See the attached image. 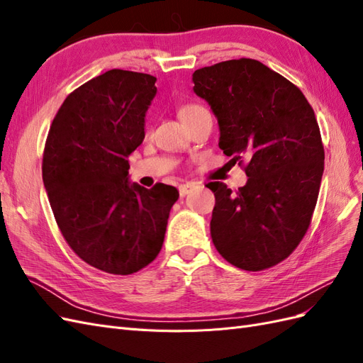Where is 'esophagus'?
I'll return each mask as SVG.
<instances>
[{
    "instance_id": "1",
    "label": "esophagus",
    "mask_w": 363,
    "mask_h": 363,
    "mask_svg": "<svg viewBox=\"0 0 363 363\" xmlns=\"http://www.w3.org/2000/svg\"><path fill=\"white\" fill-rule=\"evenodd\" d=\"M194 188H195V184H194V183H183V184H180V186H179L180 196L188 195Z\"/></svg>"
}]
</instances>
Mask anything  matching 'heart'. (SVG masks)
<instances>
[{
    "instance_id": "b5f03b06",
    "label": "heart",
    "mask_w": 363,
    "mask_h": 363,
    "mask_svg": "<svg viewBox=\"0 0 363 363\" xmlns=\"http://www.w3.org/2000/svg\"><path fill=\"white\" fill-rule=\"evenodd\" d=\"M201 108H203V107H200V106H195V104H186V106L180 107L179 115H180V118H182L183 123H186V121H188L191 116H194L196 112H200Z\"/></svg>"
}]
</instances>
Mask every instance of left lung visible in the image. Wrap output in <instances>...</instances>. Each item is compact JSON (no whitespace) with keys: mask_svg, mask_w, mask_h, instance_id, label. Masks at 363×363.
<instances>
[{"mask_svg":"<svg viewBox=\"0 0 363 363\" xmlns=\"http://www.w3.org/2000/svg\"><path fill=\"white\" fill-rule=\"evenodd\" d=\"M192 82L218 119L219 148L248 160L238 192L207 184L213 245L240 269L277 265L306 235L320 194L324 147L313 108L298 87L252 59L196 69Z\"/></svg>","mask_w":363,"mask_h":363,"instance_id":"obj_1","label":"left lung"}]
</instances>
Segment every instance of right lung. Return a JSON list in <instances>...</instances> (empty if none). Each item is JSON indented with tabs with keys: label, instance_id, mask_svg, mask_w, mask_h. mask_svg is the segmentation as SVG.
<instances>
[{
	"label": "right lung",
	"instance_id": "1",
	"mask_svg": "<svg viewBox=\"0 0 363 363\" xmlns=\"http://www.w3.org/2000/svg\"><path fill=\"white\" fill-rule=\"evenodd\" d=\"M156 80L111 69L82 84L52 119L43 151V186L65 240L91 267L118 276L157 257L179 200L174 186L128 180Z\"/></svg>",
	"mask_w": 363,
	"mask_h": 363
}]
</instances>
